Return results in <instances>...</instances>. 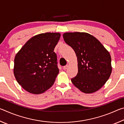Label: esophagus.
Masks as SVG:
<instances>
[{
    "mask_svg": "<svg viewBox=\"0 0 124 124\" xmlns=\"http://www.w3.org/2000/svg\"><path fill=\"white\" fill-rule=\"evenodd\" d=\"M68 65H66V66H64L63 67V69L64 70H66L68 68Z\"/></svg>",
    "mask_w": 124,
    "mask_h": 124,
    "instance_id": "obj_1",
    "label": "esophagus"
}]
</instances>
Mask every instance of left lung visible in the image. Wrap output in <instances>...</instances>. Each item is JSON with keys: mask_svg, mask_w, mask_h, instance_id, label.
I'll return each instance as SVG.
<instances>
[{"mask_svg": "<svg viewBox=\"0 0 124 124\" xmlns=\"http://www.w3.org/2000/svg\"><path fill=\"white\" fill-rule=\"evenodd\" d=\"M63 37L77 56L78 72L71 79L73 85L85 93L97 91L105 84L112 73L109 52L89 33H66Z\"/></svg>", "mask_w": 124, "mask_h": 124, "instance_id": "1", "label": "left lung"}]
</instances>
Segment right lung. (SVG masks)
<instances>
[{
    "instance_id": "right-lung-1",
    "label": "right lung",
    "mask_w": 124,
    "mask_h": 124,
    "mask_svg": "<svg viewBox=\"0 0 124 124\" xmlns=\"http://www.w3.org/2000/svg\"><path fill=\"white\" fill-rule=\"evenodd\" d=\"M60 36L58 33L35 35L16 54L14 75L27 91L42 93L53 85L59 73L57 54L54 50Z\"/></svg>"
}]
</instances>
